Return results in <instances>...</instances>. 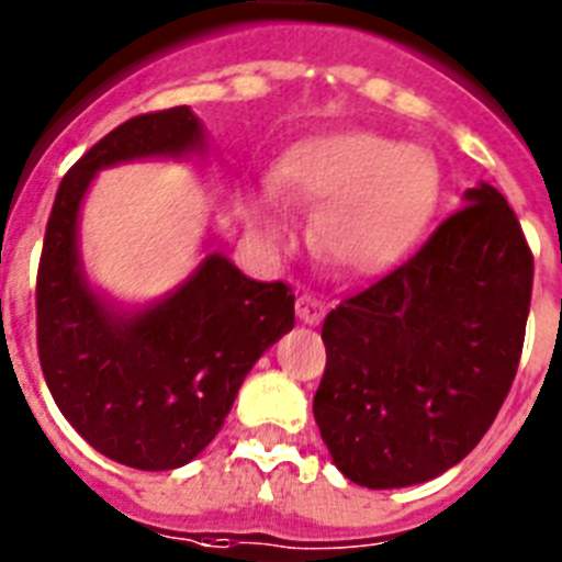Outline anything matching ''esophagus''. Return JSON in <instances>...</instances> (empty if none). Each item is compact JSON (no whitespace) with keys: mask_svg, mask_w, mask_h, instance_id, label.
I'll return each instance as SVG.
<instances>
[{"mask_svg":"<svg viewBox=\"0 0 562 562\" xmlns=\"http://www.w3.org/2000/svg\"><path fill=\"white\" fill-rule=\"evenodd\" d=\"M295 312H297V317L304 321V324L317 326L321 321H324L326 304L317 295H312V292H301V295L295 297Z\"/></svg>","mask_w":562,"mask_h":562,"instance_id":"obj_1","label":"esophagus"}]
</instances>
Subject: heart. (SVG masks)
I'll return each instance as SVG.
<instances>
[{
	"label": "heart",
	"instance_id": "heart-1",
	"mask_svg": "<svg viewBox=\"0 0 562 562\" xmlns=\"http://www.w3.org/2000/svg\"><path fill=\"white\" fill-rule=\"evenodd\" d=\"M276 191L297 205L324 207L321 250L355 272H385L408 256L434 216L439 166L422 146L349 128L297 143L278 160ZM250 222L267 238L284 233L272 202Z\"/></svg>",
	"mask_w": 562,
	"mask_h": 562
}]
</instances>
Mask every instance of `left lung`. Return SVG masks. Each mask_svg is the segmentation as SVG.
Segmentation results:
<instances>
[{
  "mask_svg": "<svg viewBox=\"0 0 562 562\" xmlns=\"http://www.w3.org/2000/svg\"><path fill=\"white\" fill-rule=\"evenodd\" d=\"M532 276L518 216L481 182L416 256L326 315L312 411L346 479L422 484L479 445L513 389Z\"/></svg>",
  "mask_w": 562,
  "mask_h": 562,
  "instance_id": "8db88e82",
  "label": "left lung"
}]
</instances>
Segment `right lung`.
I'll return each mask as SVG.
<instances>
[{
  "instance_id": "right-lung-1",
  "label": "right lung",
  "mask_w": 562,
  "mask_h": 562,
  "mask_svg": "<svg viewBox=\"0 0 562 562\" xmlns=\"http://www.w3.org/2000/svg\"><path fill=\"white\" fill-rule=\"evenodd\" d=\"M205 151L188 106L137 114L69 168L49 211L36 281L44 380L64 419L117 464L173 470L202 453L225 425L247 371L295 326L284 281H252L207 252L162 301L117 310L89 286L78 216L101 168Z\"/></svg>"
}]
</instances>
